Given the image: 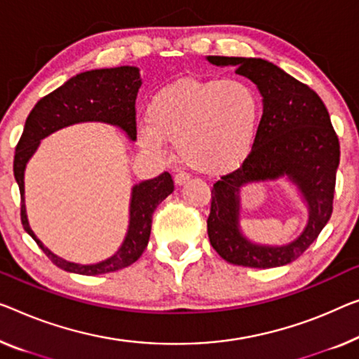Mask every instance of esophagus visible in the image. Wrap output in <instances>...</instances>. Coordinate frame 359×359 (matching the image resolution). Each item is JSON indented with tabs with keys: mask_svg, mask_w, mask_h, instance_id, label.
Instances as JSON below:
<instances>
[{
	"mask_svg": "<svg viewBox=\"0 0 359 359\" xmlns=\"http://www.w3.org/2000/svg\"><path fill=\"white\" fill-rule=\"evenodd\" d=\"M189 175H187L185 172H177L174 175V182H175V185H184V184H187V182H189Z\"/></svg>",
	"mask_w": 359,
	"mask_h": 359,
	"instance_id": "34e87169",
	"label": "esophagus"
}]
</instances>
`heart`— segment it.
<instances>
[{
  "label": "heart",
  "instance_id": "b5f03b06",
  "mask_svg": "<svg viewBox=\"0 0 359 359\" xmlns=\"http://www.w3.org/2000/svg\"><path fill=\"white\" fill-rule=\"evenodd\" d=\"M261 106L238 80L184 79L154 93L138 142L161 153L172 140L180 161L205 174L237 168L255 145Z\"/></svg>",
  "mask_w": 359,
  "mask_h": 359
}]
</instances>
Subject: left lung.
<instances>
[{
    "label": "left lung",
    "mask_w": 359,
    "mask_h": 359,
    "mask_svg": "<svg viewBox=\"0 0 359 359\" xmlns=\"http://www.w3.org/2000/svg\"><path fill=\"white\" fill-rule=\"evenodd\" d=\"M214 66H233L263 96L255 145L243 164L212 185L208 235L212 248L231 264L285 266L304 253L332 214L335 174L340 163L339 137L323 100L285 71L261 57L208 56ZM285 177L309 208V224L287 245L271 248L248 241L239 231V190L255 181Z\"/></svg>",
    "instance_id": "left-lung-1"
}]
</instances>
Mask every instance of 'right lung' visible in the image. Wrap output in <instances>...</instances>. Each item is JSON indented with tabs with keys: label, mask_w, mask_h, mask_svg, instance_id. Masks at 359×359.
<instances>
[{
	"label": "right lung",
	"mask_w": 359,
	"mask_h": 359,
	"mask_svg": "<svg viewBox=\"0 0 359 359\" xmlns=\"http://www.w3.org/2000/svg\"><path fill=\"white\" fill-rule=\"evenodd\" d=\"M140 87L142 79L138 67L95 69V71L77 74L55 92L43 96L27 117L22 137L15 147L14 154V177L20 190V221L25 232L45 251L53 264L64 271L82 276H98L124 269L135 263L148 245L154 210L165 196L174 191L172 177L169 172H163L158 177L133 185L130 208H128V227L119 250L100 263L77 264L62 259L48 250L29 226L24 196L27 163L35 154L43 138L60 128L80 122H104L119 127L132 142H135V100Z\"/></svg>",
	"instance_id": "1"
}]
</instances>
